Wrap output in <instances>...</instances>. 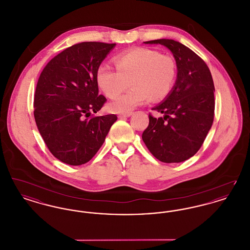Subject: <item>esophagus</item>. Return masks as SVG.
Instances as JSON below:
<instances>
[{"label": "esophagus", "instance_id": "obj_1", "mask_svg": "<svg viewBox=\"0 0 250 250\" xmlns=\"http://www.w3.org/2000/svg\"><path fill=\"white\" fill-rule=\"evenodd\" d=\"M133 114V112H125V113H121L119 115V117L121 118H126V117H130L131 115Z\"/></svg>", "mask_w": 250, "mask_h": 250}]
</instances>
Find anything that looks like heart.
<instances>
[{
	"instance_id": "obj_1",
	"label": "heart",
	"mask_w": 250,
	"mask_h": 250,
	"mask_svg": "<svg viewBox=\"0 0 250 250\" xmlns=\"http://www.w3.org/2000/svg\"><path fill=\"white\" fill-rule=\"evenodd\" d=\"M172 58L150 48L131 49L117 58V69L102 63L96 72L98 87L108 98H115L129 85L130 90L109 103L114 112H127L150 98L157 101L168 95L175 83Z\"/></svg>"
}]
</instances>
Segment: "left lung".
Returning a JSON list of instances; mask_svg holds the SVG:
<instances>
[{"instance_id":"1","label":"left lung","mask_w":250,"mask_h":250,"mask_svg":"<svg viewBox=\"0 0 250 250\" xmlns=\"http://www.w3.org/2000/svg\"><path fill=\"white\" fill-rule=\"evenodd\" d=\"M168 48L176 62L177 79L164 101L152 109L143 141L151 154L164 163H179L195 155L210 130L214 113V86L204 61L190 48L172 39L143 42Z\"/></svg>"}]
</instances>
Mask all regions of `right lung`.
Listing matches in <instances>:
<instances>
[{
  "label": "right lung",
  "instance_id": "right-lung-1",
  "mask_svg": "<svg viewBox=\"0 0 250 250\" xmlns=\"http://www.w3.org/2000/svg\"><path fill=\"white\" fill-rule=\"evenodd\" d=\"M116 44L83 42L64 49L45 66L36 85L34 115L50 153L79 166L105 142L115 114L93 116L106 102L98 95L96 72Z\"/></svg>",
  "mask_w": 250,
  "mask_h": 250
}]
</instances>
